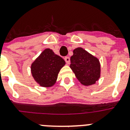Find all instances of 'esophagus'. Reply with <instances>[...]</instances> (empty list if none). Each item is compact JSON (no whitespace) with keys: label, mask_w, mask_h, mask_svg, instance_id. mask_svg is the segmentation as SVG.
I'll list each match as a JSON object with an SVG mask.
<instances>
[{"label":"esophagus","mask_w":130,"mask_h":130,"mask_svg":"<svg viewBox=\"0 0 130 130\" xmlns=\"http://www.w3.org/2000/svg\"><path fill=\"white\" fill-rule=\"evenodd\" d=\"M64 60H65V61H66V64H70V57H66L65 58H64Z\"/></svg>","instance_id":"1"}]
</instances>
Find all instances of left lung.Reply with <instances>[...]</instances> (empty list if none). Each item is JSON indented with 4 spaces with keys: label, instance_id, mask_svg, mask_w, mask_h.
Wrapping results in <instances>:
<instances>
[{
    "label": "left lung",
    "instance_id": "1",
    "mask_svg": "<svg viewBox=\"0 0 130 130\" xmlns=\"http://www.w3.org/2000/svg\"><path fill=\"white\" fill-rule=\"evenodd\" d=\"M70 58V67L78 81L85 86L94 85L101 75L100 60L82 47L75 48Z\"/></svg>",
    "mask_w": 130,
    "mask_h": 130
}]
</instances>
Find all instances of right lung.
Here are the masks:
<instances>
[{
  "instance_id": "right-lung-1",
  "label": "right lung",
  "mask_w": 130,
  "mask_h": 130,
  "mask_svg": "<svg viewBox=\"0 0 130 130\" xmlns=\"http://www.w3.org/2000/svg\"><path fill=\"white\" fill-rule=\"evenodd\" d=\"M65 64L62 57L47 48L31 64V73L40 87H51L56 83L58 73Z\"/></svg>"
}]
</instances>
